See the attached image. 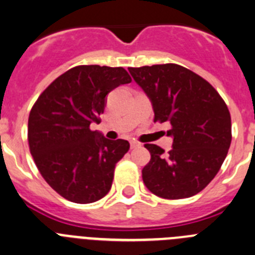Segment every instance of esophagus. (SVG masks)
Returning <instances> with one entry per match:
<instances>
[{"label": "esophagus", "mask_w": 255, "mask_h": 255, "mask_svg": "<svg viewBox=\"0 0 255 255\" xmlns=\"http://www.w3.org/2000/svg\"><path fill=\"white\" fill-rule=\"evenodd\" d=\"M140 147V143L137 142V140H130V148L132 149H134V148H138Z\"/></svg>", "instance_id": "1"}]
</instances>
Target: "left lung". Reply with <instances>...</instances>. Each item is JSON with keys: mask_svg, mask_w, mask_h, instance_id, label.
Wrapping results in <instances>:
<instances>
[{"mask_svg": "<svg viewBox=\"0 0 255 255\" xmlns=\"http://www.w3.org/2000/svg\"><path fill=\"white\" fill-rule=\"evenodd\" d=\"M133 80L149 97L154 122H169L168 153L144 144L150 160L142 169L145 187L164 199L189 198L211 183L232 142L231 113L204 78L175 63L129 67Z\"/></svg>", "mask_w": 255, "mask_h": 255, "instance_id": "8db88e82", "label": "left lung"}]
</instances>
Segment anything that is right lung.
<instances>
[{
    "instance_id": "right-lung-1",
    "label": "right lung",
    "mask_w": 255,
    "mask_h": 255,
    "mask_svg": "<svg viewBox=\"0 0 255 255\" xmlns=\"http://www.w3.org/2000/svg\"><path fill=\"white\" fill-rule=\"evenodd\" d=\"M130 82L123 67L76 66L34 102L28 117L29 152L43 179L67 201L93 203L110 192L116 164L129 143L107 139L90 126L101 122L106 96Z\"/></svg>"
}]
</instances>
